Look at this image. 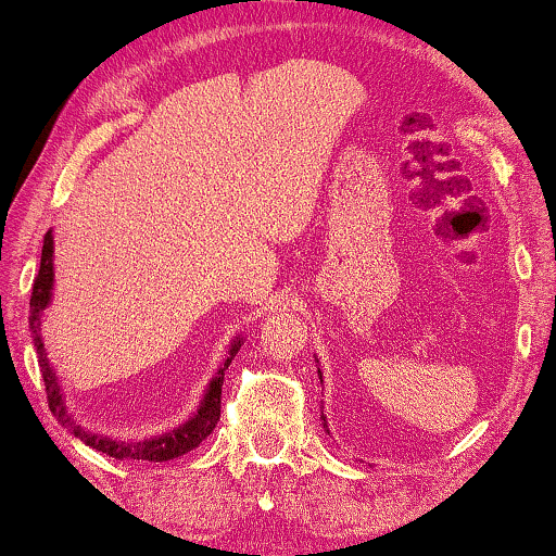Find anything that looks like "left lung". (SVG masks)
<instances>
[{
  "label": "left lung",
  "mask_w": 556,
  "mask_h": 556,
  "mask_svg": "<svg viewBox=\"0 0 556 556\" xmlns=\"http://www.w3.org/2000/svg\"><path fill=\"white\" fill-rule=\"evenodd\" d=\"M324 425H326V420H324Z\"/></svg>",
  "instance_id": "left-lung-1"
}]
</instances>
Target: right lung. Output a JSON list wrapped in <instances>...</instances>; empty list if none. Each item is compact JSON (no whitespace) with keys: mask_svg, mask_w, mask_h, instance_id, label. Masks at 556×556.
I'll return each instance as SVG.
<instances>
[{"mask_svg":"<svg viewBox=\"0 0 556 556\" xmlns=\"http://www.w3.org/2000/svg\"><path fill=\"white\" fill-rule=\"evenodd\" d=\"M52 280H55V270H52V230L45 235L42 242V257H40V273H37L35 286H33V295H29V331H33V341L37 349V362H40V371L45 379V392H48V405L50 413L58 417V422L67 425L73 430L75 438H80L83 443L96 447L98 453L111 455L116 460H151V463H162V460H174L179 455H185L202 443L204 438L215 430V425L219 422V397H223V382H225V369L230 367L232 356L240 352V339L232 341L230 346V356H227L223 367H219L217 377L212 379L207 387V394H204L200 402V409L197 415L189 417L185 425H179L177 430L164 432V435H154L147 440H116L109 435H98V432H88L83 430L80 425L73 422L71 413L65 409V400L63 392H60L58 377L52 371V364L48 362V352H45L42 337H40V321H42V311L50 306L52 299Z\"/></svg>","mask_w":556,"mask_h":556,"instance_id":"obj_1","label":"right lung"}]
</instances>
